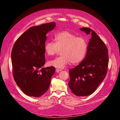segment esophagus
Returning <instances> with one entry per match:
<instances>
[{
    "label": "esophagus",
    "instance_id": "1",
    "mask_svg": "<svg viewBox=\"0 0 120 120\" xmlns=\"http://www.w3.org/2000/svg\"><path fill=\"white\" fill-rule=\"evenodd\" d=\"M62 71V70H61V69H58V68H57V69H56V72H57V73H58L59 72H60V71Z\"/></svg>",
    "mask_w": 120,
    "mask_h": 120
}]
</instances>
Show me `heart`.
Wrapping results in <instances>:
<instances>
[{
	"mask_svg": "<svg viewBox=\"0 0 120 120\" xmlns=\"http://www.w3.org/2000/svg\"><path fill=\"white\" fill-rule=\"evenodd\" d=\"M55 42L48 41L45 50L48 56H53L61 50V56L48 62L50 66L63 68L70 62L76 64L84 58L87 50V43L82 37H77L73 33L63 31L55 36Z\"/></svg>",
	"mask_w": 120,
	"mask_h": 120,
	"instance_id": "b5f03b06",
	"label": "heart"
}]
</instances>
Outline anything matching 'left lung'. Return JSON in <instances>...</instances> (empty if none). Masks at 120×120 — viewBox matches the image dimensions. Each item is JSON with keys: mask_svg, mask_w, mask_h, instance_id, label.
Listing matches in <instances>:
<instances>
[{"mask_svg": "<svg viewBox=\"0 0 120 120\" xmlns=\"http://www.w3.org/2000/svg\"><path fill=\"white\" fill-rule=\"evenodd\" d=\"M80 30L87 35L91 34L87 53L84 59L69 70L68 85L78 96L92 94L106 76L109 63L108 49L102 40L93 30L83 27Z\"/></svg>", "mask_w": 120, "mask_h": 120, "instance_id": "obj_1", "label": "left lung"}]
</instances>
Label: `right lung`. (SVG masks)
Here are the masks:
<instances>
[{
    "label": "right lung",
    "mask_w": 120,
    "mask_h": 120,
    "mask_svg": "<svg viewBox=\"0 0 120 120\" xmlns=\"http://www.w3.org/2000/svg\"><path fill=\"white\" fill-rule=\"evenodd\" d=\"M50 22L32 26L16 40L11 52L13 75L16 84L30 96L39 97L48 89L55 67H42L45 62L46 35L55 27Z\"/></svg>",
    "instance_id": "obj_1"
}]
</instances>
